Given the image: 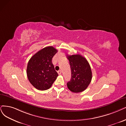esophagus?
<instances>
[{
    "instance_id": "obj_1",
    "label": "esophagus",
    "mask_w": 126,
    "mask_h": 126,
    "mask_svg": "<svg viewBox=\"0 0 126 126\" xmlns=\"http://www.w3.org/2000/svg\"><path fill=\"white\" fill-rule=\"evenodd\" d=\"M58 73L59 75H61V74H62V71H61V70H59V71L58 72Z\"/></svg>"
}]
</instances>
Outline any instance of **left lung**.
<instances>
[{
  "instance_id": "left-lung-1",
  "label": "left lung",
  "mask_w": 126,
  "mask_h": 126,
  "mask_svg": "<svg viewBox=\"0 0 126 126\" xmlns=\"http://www.w3.org/2000/svg\"><path fill=\"white\" fill-rule=\"evenodd\" d=\"M71 69V79L67 83L71 91L81 92L87 89L92 79V71L85 58L80 54L67 55Z\"/></svg>"
}]
</instances>
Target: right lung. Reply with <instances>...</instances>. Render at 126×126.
I'll return each instance as SVG.
<instances>
[{
    "mask_svg": "<svg viewBox=\"0 0 126 126\" xmlns=\"http://www.w3.org/2000/svg\"><path fill=\"white\" fill-rule=\"evenodd\" d=\"M58 50L52 46L38 51L29 60L27 76L31 84L39 90H47L57 79L58 74L52 63Z\"/></svg>",
    "mask_w": 126,
    "mask_h": 126,
    "instance_id": "1",
    "label": "right lung"
}]
</instances>
